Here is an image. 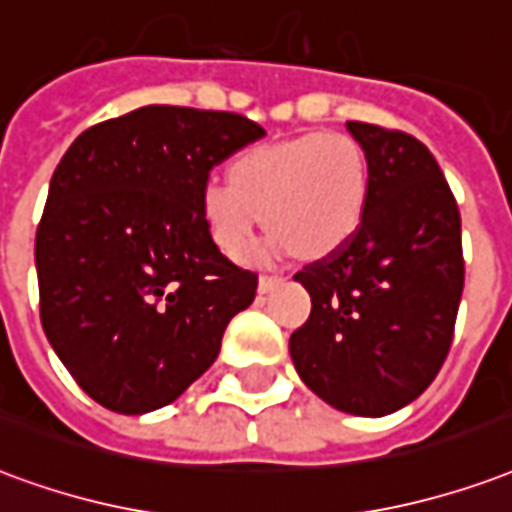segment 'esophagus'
Here are the masks:
<instances>
[{"label":"esophagus","mask_w":512,"mask_h":512,"mask_svg":"<svg viewBox=\"0 0 512 512\" xmlns=\"http://www.w3.org/2000/svg\"><path fill=\"white\" fill-rule=\"evenodd\" d=\"M285 282V276L279 274H263L260 276V282H257V287H260V293H271V290H276V287Z\"/></svg>","instance_id":"obj_1"}]
</instances>
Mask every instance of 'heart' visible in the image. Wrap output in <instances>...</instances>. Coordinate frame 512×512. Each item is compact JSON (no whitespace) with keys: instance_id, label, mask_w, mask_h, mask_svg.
I'll return each mask as SVG.
<instances>
[{"instance_id":"heart-1","label":"heart","mask_w":512,"mask_h":512,"mask_svg":"<svg viewBox=\"0 0 512 512\" xmlns=\"http://www.w3.org/2000/svg\"><path fill=\"white\" fill-rule=\"evenodd\" d=\"M366 200L369 162L361 146L342 132H312L238 154L230 181L211 179L203 187L200 214L225 255H238L266 219L274 227L249 257L268 263L298 246L320 257L347 244L361 227Z\"/></svg>"}]
</instances>
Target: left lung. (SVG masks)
<instances>
[{"label": "left lung", "mask_w": 512, "mask_h": 512, "mask_svg": "<svg viewBox=\"0 0 512 512\" xmlns=\"http://www.w3.org/2000/svg\"><path fill=\"white\" fill-rule=\"evenodd\" d=\"M369 162L355 236L295 279L312 314L290 336L295 372L331 407L382 418L418 399L448 358L464 290L461 214L431 151L347 121Z\"/></svg>", "instance_id": "1"}]
</instances>
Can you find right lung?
<instances>
[{"label": "right lung", "mask_w": 512, "mask_h": 512, "mask_svg": "<svg viewBox=\"0 0 512 512\" xmlns=\"http://www.w3.org/2000/svg\"><path fill=\"white\" fill-rule=\"evenodd\" d=\"M263 135L238 113L146 105L81 132L56 165L34 238L40 320L105 410L179 399L255 301L257 274L211 241L200 192Z\"/></svg>", "instance_id": "right-lung-1"}]
</instances>
